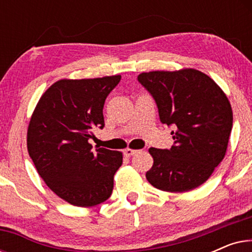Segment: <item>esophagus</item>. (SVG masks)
Listing matches in <instances>:
<instances>
[{"label":"esophagus","instance_id":"esophagus-1","mask_svg":"<svg viewBox=\"0 0 252 252\" xmlns=\"http://www.w3.org/2000/svg\"><path fill=\"white\" fill-rule=\"evenodd\" d=\"M137 151L139 150H134V149H130V148H127V149H125V151H124V155H125L126 157H130L133 156V155L137 154Z\"/></svg>","mask_w":252,"mask_h":252}]
</instances>
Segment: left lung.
<instances>
[{"label":"left lung","instance_id":"8db88e82","mask_svg":"<svg viewBox=\"0 0 252 252\" xmlns=\"http://www.w3.org/2000/svg\"><path fill=\"white\" fill-rule=\"evenodd\" d=\"M137 80L156 101L160 122L175 128L170 150L149 149L154 165L147 180L170 192L197 188L211 177L228 147L233 111L226 94L195 68L143 72Z\"/></svg>","mask_w":252,"mask_h":252}]
</instances>
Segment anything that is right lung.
I'll list each match as a JSON object with an SVG mask.
<instances>
[{"label": "right lung", "instance_id": "1", "mask_svg": "<svg viewBox=\"0 0 252 252\" xmlns=\"http://www.w3.org/2000/svg\"><path fill=\"white\" fill-rule=\"evenodd\" d=\"M122 75L62 79L50 86L34 109L27 150L37 173L65 202L89 208L112 194L123 153L88 142L94 127H104L103 106Z\"/></svg>", "mask_w": 252, "mask_h": 252}]
</instances>
